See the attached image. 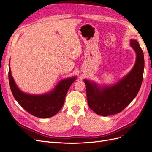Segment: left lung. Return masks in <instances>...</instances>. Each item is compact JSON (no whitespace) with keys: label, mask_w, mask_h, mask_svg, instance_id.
<instances>
[{"label":"left lung","mask_w":152,"mask_h":152,"mask_svg":"<svg viewBox=\"0 0 152 152\" xmlns=\"http://www.w3.org/2000/svg\"><path fill=\"white\" fill-rule=\"evenodd\" d=\"M136 54L134 66L121 80L112 86H99L95 82L84 79L89 108L102 116L121 112L131 103L141 87L145 66L144 54L136 40H130Z\"/></svg>","instance_id":"obj_1"}]
</instances>
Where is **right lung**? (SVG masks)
Returning <instances> with one entry per match:
<instances>
[{
  "label": "right lung",
  "mask_w": 152,
  "mask_h": 152,
  "mask_svg": "<svg viewBox=\"0 0 152 152\" xmlns=\"http://www.w3.org/2000/svg\"><path fill=\"white\" fill-rule=\"evenodd\" d=\"M76 77L64 79L48 93L42 94L25 93L20 89L11 75L9 63V82L14 98L26 112L34 116L45 118L55 115L62 108L67 92Z\"/></svg>",
  "instance_id": "obj_1"
}]
</instances>
